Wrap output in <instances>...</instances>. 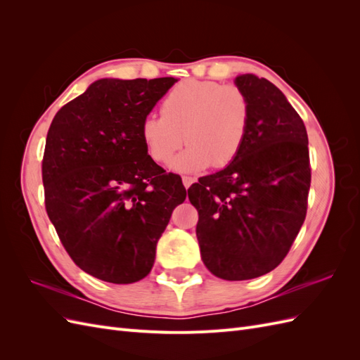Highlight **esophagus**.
Instances as JSON below:
<instances>
[{
    "label": "esophagus",
    "mask_w": 360,
    "mask_h": 360,
    "mask_svg": "<svg viewBox=\"0 0 360 360\" xmlns=\"http://www.w3.org/2000/svg\"><path fill=\"white\" fill-rule=\"evenodd\" d=\"M181 180H183V186H184V188H186V189H188V188L191 186V184H192V183H195V181H197V179H195V177H189V176H184V177H183Z\"/></svg>",
    "instance_id": "esophagus-1"
}]
</instances>
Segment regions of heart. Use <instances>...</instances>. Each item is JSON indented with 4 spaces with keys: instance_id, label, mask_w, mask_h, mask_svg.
Listing matches in <instances>:
<instances>
[{
    "instance_id": "obj_1",
    "label": "heart",
    "mask_w": 360,
    "mask_h": 360,
    "mask_svg": "<svg viewBox=\"0 0 360 360\" xmlns=\"http://www.w3.org/2000/svg\"><path fill=\"white\" fill-rule=\"evenodd\" d=\"M162 115H147L139 127L148 156L180 172L225 167L240 153L250 126V103L236 85L188 79L167 94ZM185 135L183 136L182 134Z\"/></svg>"
}]
</instances>
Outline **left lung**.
<instances>
[{
	"label": "left lung",
	"mask_w": 360,
	"mask_h": 360,
	"mask_svg": "<svg viewBox=\"0 0 360 360\" xmlns=\"http://www.w3.org/2000/svg\"><path fill=\"white\" fill-rule=\"evenodd\" d=\"M236 85L250 103L245 146L188 189L202 263L226 281L254 279L282 263L307 217L311 186L307 127L284 93L250 73Z\"/></svg>",
	"instance_id": "left-lung-1"
}]
</instances>
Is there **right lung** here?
Wrapping results in <instances>:
<instances>
[{
  "instance_id": "right-lung-1",
  "label": "right lung",
  "mask_w": 360,
  "mask_h": 360,
  "mask_svg": "<svg viewBox=\"0 0 360 360\" xmlns=\"http://www.w3.org/2000/svg\"><path fill=\"white\" fill-rule=\"evenodd\" d=\"M176 82L99 79L52 120L41 160L46 213L73 263L97 279L146 278L172 210L186 200L181 179L148 156L139 135Z\"/></svg>"
}]
</instances>
